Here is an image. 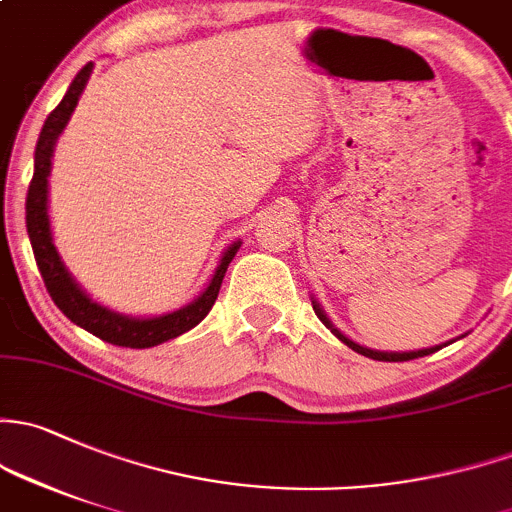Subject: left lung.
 <instances>
[{"mask_svg":"<svg viewBox=\"0 0 512 512\" xmlns=\"http://www.w3.org/2000/svg\"><path fill=\"white\" fill-rule=\"evenodd\" d=\"M311 304H314V311H316V316H319V319H321V324H324L326 328H331V333H333V336L338 338V341H343V343H346L348 348H353L355 353L365 355V358H373V360H385V363H402V360L424 358V355H429V353L439 351V348L449 346V343H441V346L422 348V351H402V353H400V351H375V348H365V346H360V343H355L353 338H348L346 333H341V331H338V328L331 324V319H328V316H326V311L321 309V304H319V301H316L314 297H311ZM451 343H454V341H451Z\"/></svg>","mask_w":512,"mask_h":512,"instance_id":"obj_1","label":"left lung"}]
</instances>
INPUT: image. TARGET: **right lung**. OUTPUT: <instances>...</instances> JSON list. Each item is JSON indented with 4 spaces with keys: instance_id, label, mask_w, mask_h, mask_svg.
Returning a JSON list of instances; mask_svg holds the SVG:
<instances>
[{
    "instance_id": "1",
    "label": "right lung",
    "mask_w": 512,
    "mask_h": 512,
    "mask_svg": "<svg viewBox=\"0 0 512 512\" xmlns=\"http://www.w3.org/2000/svg\"><path fill=\"white\" fill-rule=\"evenodd\" d=\"M90 73H93V63L80 68V73L75 75L73 83L68 85L63 100L58 102L56 110H53L51 115L46 117V122H43L34 154V179H31L29 193H26V233H29L36 265H39V272L43 282H46L48 294H51V299L56 301L58 309H61L75 326L85 328V331L102 338V341L112 343V346L152 348L181 336V333L191 331L193 326H198L206 319L208 311L213 309L215 299H218L220 284H223L228 265L233 262L235 252L240 250L242 242L235 240L233 245H228V250L220 255L218 267H215L213 277L208 279L206 289H203L191 304L181 306V309L176 311H169V314H120V311L107 309L105 304L95 301L78 282H75L73 274L68 272L66 262L61 260V252H58L56 242H53L51 218H48V176H51L53 166V149H56L58 137H61L68 120H71L75 105H78L80 95H83L85 85H88Z\"/></svg>"
}]
</instances>
